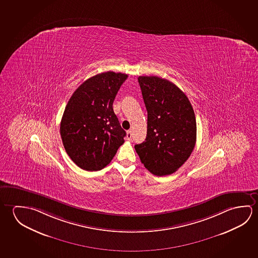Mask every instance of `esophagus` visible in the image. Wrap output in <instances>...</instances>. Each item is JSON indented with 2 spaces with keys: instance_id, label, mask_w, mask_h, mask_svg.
I'll return each mask as SVG.
<instances>
[{
  "instance_id": "esophagus-1",
  "label": "esophagus",
  "mask_w": 258,
  "mask_h": 258,
  "mask_svg": "<svg viewBox=\"0 0 258 258\" xmlns=\"http://www.w3.org/2000/svg\"><path fill=\"white\" fill-rule=\"evenodd\" d=\"M127 140H130V141H131V140H132V131H127Z\"/></svg>"
}]
</instances>
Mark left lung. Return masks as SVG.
<instances>
[{"mask_svg": "<svg viewBox=\"0 0 258 258\" xmlns=\"http://www.w3.org/2000/svg\"><path fill=\"white\" fill-rule=\"evenodd\" d=\"M148 110V131L136 152L147 169L157 176L174 173L189 158L196 143V119L184 93L170 81L140 76Z\"/></svg>", "mask_w": 258, "mask_h": 258, "instance_id": "8db88e82", "label": "left lung"}]
</instances>
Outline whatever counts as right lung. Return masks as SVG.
I'll list each match as a JSON object with an SVG mask.
<instances>
[{"instance_id": "1", "label": "right lung", "mask_w": 258, "mask_h": 258, "mask_svg": "<svg viewBox=\"0 0 258 258\" xmlns=\"http://www.w3.org/2000/svg\"><path fill=\"white\" fill-rule=\"evenodd\" d=\"M127 78L121 73L99 74L84 82L68 101L60 134L68 156L82 169L104 168L124 143L126 131L118 122L112 103Z\"/></svg>"}]
</instances>
